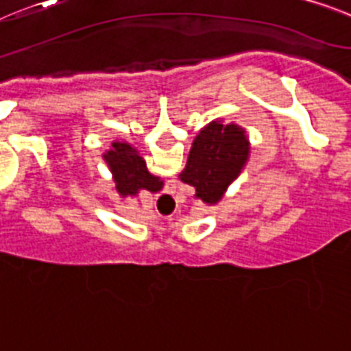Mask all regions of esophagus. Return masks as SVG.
<instances>
[{"mask_svg": "<svg viewBox=\"0 0 351 351\" xmlns=\"http://www.w3.org/2000/svg\"><path fill=\"white\" fill-rule=\"evenodd\" d=\"M172 197H173V195H170V191H167V193H165V195L161 197V199H167V200H170V199H172Z\"/></svg>", "mask_w": 351, "mask_h": 351, "instance_id": "esophagus-1", "label": "esophagus"}]
</instances>
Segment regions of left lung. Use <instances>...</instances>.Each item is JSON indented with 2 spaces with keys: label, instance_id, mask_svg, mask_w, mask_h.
I'll list each match as a JSON object with an SVG mask.
<instances>
[{
  "label": "left lung",
  "instance_id": "obj_1",
  "mask_svg": "<svg viewBox=\"0 0 351 351\" xmlns=\"http://www.w3.org/2000/svg\"><path fill=\"white\" fill-rule=\"evenodd\" d=\"M248 140L236 124H208L193 140L186 169L179 176L206 204H217L248 158Z\"/></svg>",
  "mask_w": 351,
  "mask_h": 351
}]
</instances>
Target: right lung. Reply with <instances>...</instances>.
<instances>
[{"mask_svg":"<svg viewBox=\"0 0 351 351\" xmlns=\"http://www.w3.org/2000/svg\"><path fill=\"white\" fill-rule=\"evenodd\" d=\"M104 160L112 169L117 190L121 195H136L138 190L158 191L163 186L160 178H154L147 172L142 156H138V152L128 143H113L112 149L104 154Z\"/></svg>","mask_w":351,"mask_h":351,"instance_id":"obj_1","label":"right lung"}]
</instances>
